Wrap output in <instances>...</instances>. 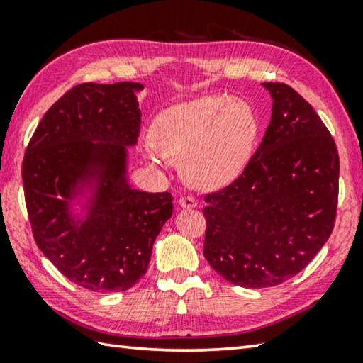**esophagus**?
Instances as JSON below:
<instances>
[{"instance_id":"obj_1","label":"esophagus","mask_w":363,"mask_h":363,"mask_svg":"<svg viewBox=\"0 0 363 363\" xmlns=\"http://www.w3.org/2000/svg\"><path fill=\"white\" fill-rule=\"evenodd\" d=\"M179 206L181 208H195L196 206V200L192 199V196H181L179 199Z\"/></svg>"}]
</instances>
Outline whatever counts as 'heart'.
<instances>
[{"instance_id":"obj_1","label":"heart","mask_w":363,"mask_h":363,"mask_svg":"<svg viewBox=\"0 0 363 363\" xmlns=\"http://www.w3.org/2000/svg\"><path fill=\"white\" fill-rule=\"evenodd\" d=\"M256 131V116L247 101L199 97L158 113L152 140L143 143V155L152 167H163L167 158L182 163L190 186L214 190L240 174Z\"/></svg>"}]
</instances>
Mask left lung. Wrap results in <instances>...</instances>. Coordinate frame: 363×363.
Instances as JSON below:
<instances>
[{"instance_id":"8db88e82","label":"left lung","mask_w":363,"mask_h":363,"mask_svg":"<svg viewBox=\"0 0 363 363\" xmlns=\"http://www.w3.org/2000/svg\"><path fill=\"white\" fill-rule=\"evenodd\" d=\"M272 116L230 186L205 196L203 255L220 277L267 288L299 274L330 238L340 157L320 116L284 83H262Z\"/></svg>"}]
</instances>
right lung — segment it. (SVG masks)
I'll return each mask as SVG.
<instances>
[{
    "label": "right lung",
    "mask_w": 363,
    "mask_h": 363,
    "mask_svg": "<svg viewBox=\"0 0 363 363\" xmlns=\"http://www.w3.org/2000/svg\"><path fill=\"white\" fill-rule=\"evenodd\" d=\"M140 83H83L48 110L22 163L35 242L73 284L126 291L149 267L173 216V196L133 189L128 149L138 144Z\"/></svg>",
    "instance_id": "right-lung-1"
}]
</instances>
